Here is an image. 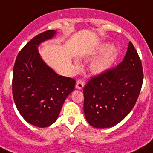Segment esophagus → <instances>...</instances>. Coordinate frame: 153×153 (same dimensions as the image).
<instances>
[{"mask_svg": "<svg viewBox=\"0 0 153 153\" xmlns=\"http://www.w3.org/2000/svg\"><path fill=\"white\" fill-rule=\"evenodd\" d=\"M85 85V82L82 79H78L76 81V88H77V89H82V88Z\"/></svg>", "mask_w": 153, "mask_h": 153, "instance_id": "1", "label": "esophagus"}]
</instances>
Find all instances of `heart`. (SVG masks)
Returning a JSON list of instances; mask_svg holds the SVG:
<instances>
[{"instance_id": "heart-1", "label": "heart", "mask_w": 153, "mask_h": 153, "mask_svg": "<svg viewBox=\"0 0 153 153\" xmlns=\"http://www.w3.org/2000/svg\"><path fill=\"white\" fill-rule=\"evenodd\" d=\"M104 53L102 56L97 58L91 62L90 70L94 74H101L110 68L117 56V50L110 44H103L97 50V53Z\"/></svg>"}]
</instances>
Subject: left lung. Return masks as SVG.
Returning a JSON list of instances; mask_svg holds the SVG:
<instances>
[{
	"label": "left lung",
	"instance_id": "8db88e82",
	"mask_svg": "<svg viewBox=\"0 0 153 153\" xmlns=\"http://www.w3.org/2000/svg\"><path fill=\"white\" fill-rule=\"evenodd\" d=\"M143 79L142 63L131 42L117 67L93 76L83 88L87 122L96 128L113 127L134 107Z\"/></svg>",
	"mask_w": 153,
	"mask_h": 153
}]
</instances>
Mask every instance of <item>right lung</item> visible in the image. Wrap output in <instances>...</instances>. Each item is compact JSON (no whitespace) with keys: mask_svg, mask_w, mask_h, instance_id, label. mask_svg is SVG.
I'll list each match as a JSON object with an SVG mask.
<instances>
[{"mask_svg":"<svg viewBox=\"0 0 153 153\" xmlns=\"http://www.w3.org/2000/svg\"><path fill=\"white\" fill-rule=\"evenodd\" d=\"M55 30L35 36L19 52L13 74V95L25 121L44 128L56 121L66 97L75 88V79L56 74L43 61L39 44L52 38Z\"/></svg>","mask_w":153,"mask_h":153,"instance_id":"obj_1","label":"right lung"}]
</instances>
